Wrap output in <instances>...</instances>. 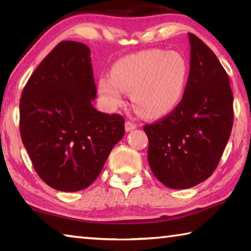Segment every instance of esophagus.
Here are the masks:
<instances>
[{"label":"esophagus","instance_id":"esophagus-1","mask_svg":"<svg viewBox=\"0 0 251 251\" xmlns=\"http://www.w3.org/2000/svg\"><path fill=\"white\" fill-rule=\"evenodd\" d=\"M136 124H134L133 122H129V121H127L126 123H125V129H126V131H130V130H134L135 128H136Z\"/></svg>","mask_w":251,"mask_h":251}]
</instances>
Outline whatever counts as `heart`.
Segmentation results:
<instances>
[{
    "mask_svg": "<svg viewBox=\"0 0 251 251\" xmlns=\"http://www.w3.org/2000/svg\"><path fill=\"white\" fill-rule=\"evenodd\" d=\"M188 72V64L180 53L146 50L116 62L110 78H100L99 91L110 106L121 104V91L131 94V103L139 115L157 118L179 104Z\"/></svg>",
    "mask_w": 251,
    "mask_h": 251,
    "instance_id": "b5f03b06",
    "label": "heart"
}]
</instances>
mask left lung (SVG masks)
<instances>
[{
  "label": "left lung",
  "instance_id": "left-lung-1",
  "mask_svg": "<svg viewBox=\"0 0 251 251\" xmlns=\"http://www.w3.org/2000/svg\"><path fill=\"white\" fill-rule=\"evenodd\" d=\"M188 36L190 71L184 96L166 117L144 126L151 172L173 189L190 188L211 176L233 123L226 71L199 37L192 33Z\"/></svg>",
  "mask_w": 251,
  "mask_h": 251
}]
</instances>
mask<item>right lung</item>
<instances>
[{
	"mask_svg": "<svg viewBox=\"0 0 251 251\" xmlns=\"http://www.w3.org/2000/svg\"><path fill=\"white\" fill-rule=\"evenodd\" d=\"M91 62L87 45L61 42L34 71L20 100L21 138L34 169L61 192L94 182L125 133L123 116L92 105L96 86Z\"/></svg>",
	"mask_w": 251,
	"mask_h": 251,
	"instance_id": "add662e5",
	"label": "right lung"
}]
</instances>
